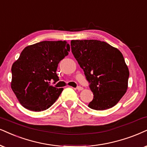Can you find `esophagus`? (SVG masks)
Returning <instances> with one entry per match:
<instances>
[{"label": "esophagus", "instance_id": "1", "mask_svg": "<svg viewBox=\"0 0 147 147\" xmlns=\"http://www.w3.org/2000/svg\"><path fill=\"white\" fill-rule=\"evenodd\" d=\"M77 90H79V91H81V90H83V87H81V86H77Z\"/></svg>", "mask_w": 147, "mask_h": 147}]
</instances>
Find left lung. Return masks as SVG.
<instances>
[{
	"mask_svg": "<svg viewBox=\"0 0 147 147\" xmlns=\"http://www.w3.org/2000/svg\"><path fill=\"white\" fill-rule=\"evenodd\" d=\"M70 45L94 94L88 107L102 111L116 105L127 91L129 76L121 51L98 40H73Z\"/></svg>",
	"mask_w": 147,
	"mask_h": 147,
	"instance_id": "left-lung-1",
	"label": "left lung"
}]
</instances>
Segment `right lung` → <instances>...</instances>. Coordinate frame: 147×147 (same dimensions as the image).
<instances>
[{"label":"right lung","mask_w":147,"mask_h":147,"mask_svg":"<svg viewBox=\"0 0 147 147\" xmlns=\"http://www.w3.org/2000/svg\"><path fill=\"white\" fill-rule=\"evenodd\" d=\"M66 41H41L28 46L12 65V90L20 103L32 111L49 109L56 101L62 88L50 85L59 81L56 70L59 62L68 55Z\"/></svg>","instance_id":"1"}]
</instances>
